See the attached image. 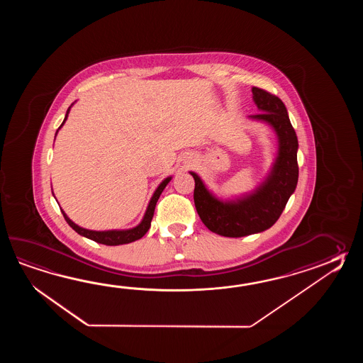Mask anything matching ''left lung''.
I'll return each instance as SVG.
<instances>
[{
    "label": "left lung",
    "instance_id": "left-lung-1",
    "mask_svg": "<svg viewBox=\"0 0 363 363\" xmlns=\"http://www.w3.org/2000/svg\"><path fill=\"white\" fill-rule=\"evenodd\" d=\"M259 111L247 118L270 125L278 139V153L267 177L252 192L222 199L208 189L199 174L194 179V205L202 223L225 238H242L272 227L281 216L298 182V140L283 101L259 88H252Z\"/></svg>",
    "mask_w": 363,
    "mask_h": 363
}]
</instances>
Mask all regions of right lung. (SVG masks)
I'll list each match as a JSON object with an SVG mask.
<instances>
[{
    "label": "right lung",
    "instance_id": "1",
    "mask_svg": "<svg viewBox=\"0 0 363 363\" xmlns=\"http://www.w3.org/2000/svg\"><path fill=\"white\" fill-rule=\"evenodd\" d=\"M74 104H75V102H74ZM74 104H71V106L67 108V113H66L65 119H63V122H62L61 125H60V128L55 132V136H57L58 131L61 130L62 125L67 121L69 108H72ZM171 179H172V177H167V178L163 179L162 182H161V184L157 186V189H155V193H153L152 199L149 201L147 210H145V214L143 216L141 222H140L136 227H132V228H128V230H108V231H93V230H86V228H83V227H80V225L74 223V222L69 219V216H67V214L61 208L62 214L65 216V219H66V222L69 223V227H71L74 231L77 232L79 235L86 238V239H91L93 240V241H96V242H100V244H104V245H110V247L128 244V242H132V241L141 239V238L147 233V230L150 228V222H152L153 216H155V205H157V201L160 199V196H161V193L163 192V189L166 188V185L170 183Z\"/></svg>",
    "mask_w": 363,
    "mask_h": 363
}]
</instances>
